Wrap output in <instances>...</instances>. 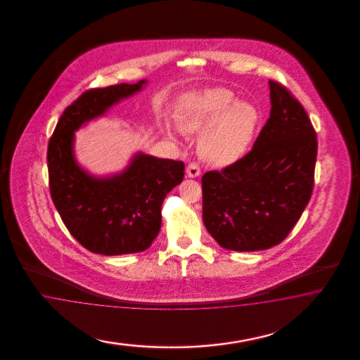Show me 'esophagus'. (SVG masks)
I'll use <instances>...</instances> for the list:
<instances>
[{"label": "esophagus", "mask_w": 360, "mask_h": 360, "mask_svg": "<svg viewBox=\"0 0 360 360\" xmlns=\"http://www.w3.org/2000/svg\"><path fill=\"white\" fill-rule=\"evenodd\" d=\"M186 173H187V176L195 178V176L200 175V167H199V165L196 164V162H191V164H188V166H187Z\"/></svg>", "instance_id": "esophagus-1"}]
</instances>
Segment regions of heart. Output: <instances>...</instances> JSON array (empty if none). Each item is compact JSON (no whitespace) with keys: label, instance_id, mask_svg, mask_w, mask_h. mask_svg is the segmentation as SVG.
Listing matches in <instances>:
<instances>
[{"label":"heart","instance_id":"heart-1","mask_svg":"<svg viewBox=\"0 0 360 360\" xmlns=\"http://www.w3.org/2000/svg\"><path fill=\"white\" fill-rule=\"evenodd\" d=\"M176 121L186 133L206 127L198 142L200 157L210 164L229 166L248 152L260 113L251 103L238 101L229 88H207L182 101Z\"/></svg>","mask_w":360,"mask_h":360}]
</instances>
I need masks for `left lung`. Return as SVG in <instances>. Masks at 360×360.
I'll return each instance as SVG.
<instances>
[{
    "mask_svg": "<svg viewBox=\"0 0 360 360\" xmlns=\"http://www.w3.org/2000/svg\"><path fill=\"white\" fill-rule=\"evenodd\" d=\"M271 115L235 164L202 176L203 223L220 247L268 250L301 218L314 187L316 133L288 88L269 80Z\"/></svg>",
    "mask_w": 360,
    "mask_h": 360,
    "instance_id": "left-lung-1",
    "label": "left lung"
}]
</instances>
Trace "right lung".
Here are the masks:
<instances>
[{
    "mask_svg": "<svg viewBox=\"0 0 360 360\" xmlns=\"http://www.w3.org/2000/svg\"><path fill=\"white\" fill-rule=\"evenodd\" d=\"M145 80L83 92L65 109L47 148L50 194L70 233L94 253L148 250L161 229L165 196L185 176L182 161L139 153L121 173L95 178L74 158V131L140 91Z\"/></svg>",
    "mask_w": 360,
    "mask_h": 360,
    "instance_id": "1",
    "label": "right lung"
}]
</instances>
